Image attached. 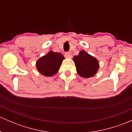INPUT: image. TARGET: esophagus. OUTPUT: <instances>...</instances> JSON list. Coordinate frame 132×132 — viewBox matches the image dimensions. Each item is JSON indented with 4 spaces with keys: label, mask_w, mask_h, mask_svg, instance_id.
<instances>
[{
    "label": "esophagus",
    "mask_w": 132,
    "mask_h": 132,
    "mask_svg": "<svg viewBox=\"0 0 132 132\" xmlns=\"http://www.w3.org/2000/svg\"><path fill=\"white\" fill-rule=\"evenodd\" d=\"M65 57L67 59H71L72 57V54L70 52H66L65 53Z\"/></svg>",
    "instance_id": "obj_1"
}]
</instances>
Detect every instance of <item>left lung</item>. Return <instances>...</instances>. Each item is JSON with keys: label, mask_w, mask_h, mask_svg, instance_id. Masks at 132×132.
Here are the masks:
<instances>
[{"label": "left lung", "mask_w": 132, "mask_h": 132, "mask_svg": "<svg viewBox=\"0 0 132 132\" xmlns=\"http://www.w3.org/2000/svg\"><path fill=\"white\" fill-rule=\"evenodd\" d=\"M73 60L78 74L84 78L94 77L99 69L97 59L85 51H80L78 55L73 57Z\"/></svg>", "instance_id": "left-lung-1"}]
</instances>
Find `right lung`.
<instances>
[{
    "label": "right lung",
    "instance_id": "obj_1",
    "mask_svg": "<svg viewBox=\"0 0 132 132\" xmlns=\"http://www.w3.org/2000/svg\"><path fill=\"white\" fill-rule=\"evenodd\" d=\"M64 57L59 52L50 51L36 62V68L42 75L47 77L55 75L59 71Z\"/></svg>",
    "mask_w": 132,
    "mask_h": 132
}]
</instances>
